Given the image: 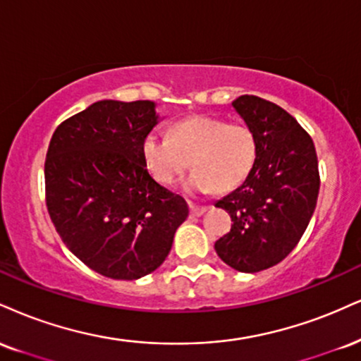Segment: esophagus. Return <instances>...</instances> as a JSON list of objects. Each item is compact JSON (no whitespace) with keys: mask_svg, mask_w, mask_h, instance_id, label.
Wrapping results in <instances>:
<instances>
[{"mask_svg":"<svg viewBox=\"0 0 361 361\" xmlns=\"http://www.w3.org/2000/svg\"><path fill=\"white\" fill-rule=\"evenodd\" d=\"M190 210H192L193 216H200V215L205 214V212L208 210V207H198V205H195V203L190 202Z\"/></svg>","mask_w":361,"mask_h":361,"instance_id":"esophagus-1","label":"esophagus"}]
</instances>
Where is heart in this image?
Segmentation results:
<instances>
[{
	"instance_id": "1",
	"label": "heart",
	"mask_w": 361,
	"mask_h": 361,
	"mask_svg": "<svg viewBox=\"0 0 361 361\" xmlns=\"http://www.w3.org/2000/svg\"><path fill=\"white\" fill-rule=\"evenodd\" d=\"M142 159L159 183L171 185L190 163L197 171L185 186L192 192H232L245 181L257 158V139L247 124L192 116L173 126L171 136L149 133Z\"/></svg>"
}]
</instances>
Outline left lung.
Masks as SVG:
<instances>
[{
	"mask_svg": "<svg viewBox=\"0 0 361 361\" xmlns=\"http://www.w3.org/2000/svg\"><path fill=\"white\" fill-rule=\"evenodd\" d=\"M232 106L255 134L257 158L244 183L215 203L233 222L215 250L252 274L288 257L305 233L318 202V156L310 134L277 104L240 95Z\"/></svg>",
	"mask_w": 361,
	"mask_h": 361,
	"instance_id": "8db88e82",
	"label": "left lung"
}]
</instances>
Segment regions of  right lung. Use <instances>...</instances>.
<instances>
[{
	"label": "right lung",
	"mask_w": 361,
	"mask_h": 361,
	"mask_svg": "<svg viewBox=\"0 0 361 361\" xmlns=\"http://www.w3.org/2000/svg\"><path fill=\"white\" fill-rule=\"evenodd\" d=\"M158 121L151 101H99L63 121L47 151L51 222L75 257L111 279L156 271L188 216L185 200L156 183L142 159Z\"/></svg>",
	"instance_id": "obj_1"
}]
</instances>
